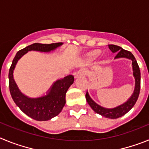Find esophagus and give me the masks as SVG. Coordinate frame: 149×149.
<instances>
[{"mask_svg":"<svg viewBox=\"0 0 149 149\" xmlns=\"http://www.w3.org/2000/svg\"><path fill=\"white\" fill-rule=\"evenodd\" d=\"M86 74V70H85V69H80V70L78 71V72H77V74H76L75 77H79V76H82V75H84V74Z\"/></svg>","mask_w":149,"mask_h":149,"instance_id":"obj_1","label":"esophagus"}]
</instances>
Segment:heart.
Listing matches in <instances>:
<instances>
[{
	"label": "heart",
	"instance_id": "obj_1",
	"mask_svg": "<svg viewBox=\"0 0 149 149\" xmlns=\"http://www.w3.org/2000/svg\"><path fill=\"white\" fill-rule=\"evenodd\" d=\"M98 54H99V51H93V52H91V53H89L88 55H89V57H95V56H98Z\"/></svg>",
	"mask_w": 149,
	"mask_h": 149
}]
</instances>
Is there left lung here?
<instances>
[{"mask_svg":"<svg viewBox=\"0 0 149 149\" xmlns=\"http://www.w3.org/2000/svg\"><path fill=\"white\" fill-rule=\"evenodd\" d=\"M108 47L113 53L116 54L115 59L126 58L132 61L133 76L135 79V86H134V92L131 97L125 103L113 107V108H106V107L100 106L92 99L88 92H86V98L87 103L91 107V108L93 109L96 113L100 114L101 116L106 117V118L115 119L127 113L136 104L138 97H139V90H140V70H139V65H138L136 59L130 51L124 50L122 48L119 46L115 45H109Z\"/></svg>","mask_w":149,"mask_h":149,"instance_id":"1","label":"left lung"}]
</instances>
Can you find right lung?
Returning <instances> with one entry per match:
<instances>
[{
  "instance_id": "add662e5",
  "label": "right lung",
  "mask_w": 149,
  "mask_h": 149,
  "mask_svg": "<svg viewBox=\"0 0 149 149\" xmlns=\"http://www.w3.org/2000/svg\"><path fill=\"white\" fill-rule=\"evenodd\" d=\"M63 42L52 44L34 43L18 51L14 57L9 72V86L10 94L15 104L23 113L37 121H48L60 114L65 104V94L74 83V76L68 75L56 80L51 85L46 94L36 98H30L21 92L17 86L13 72L18 60L28 51H35L49 53L63 45Z\"/></svg>"
}]
</instances>
